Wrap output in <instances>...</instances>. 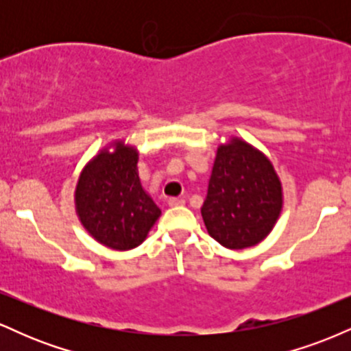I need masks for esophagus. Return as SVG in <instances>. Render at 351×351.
<instances>
[{
	"label": "esophagus",
	"mask_w": 351,
	"mask_h": 351,
	"mask_svg": "<svg viewBox=\"0 0 351 351\" xmlns=\"http://www.w3.org/2000/svg\"><path fill=\"white\" fill-rule=\"evenodd\" d=\"M184 199L181 198H170L168 199V206H183Z\"/></svg>",
	"instance_id": "esophagus-1"
}]
</instances>
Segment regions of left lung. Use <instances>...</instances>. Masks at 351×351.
I'll return each mask as SVG.
<instances>
[{"label":"left lung","mask_w":351,"mask_h":351,"mask_svg":"<svg viewBox=\"0 0 351 351\" xmlns=\"http://www.w3.org/2000/svg\"><path fill=\"white\" fill-rule=\"evenodd\" d=\"M282 209L280 180L264 153L241 138L217 148L201 215L209 236L228 249L259 244Z\"/></svg>","instance_id":"left-lung-1"}]
</instances>
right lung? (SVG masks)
<instances>
[{
	"instance_id": "obj_1",
	"label": "right lung",
	"mask_w": 351,
	"mask_h": 351,
	"mask_svg": "<svg viewBox=\"0 0 351 351\" xmlns=\"http://www.w3.org/2000/svg\"><path fill=\"white\" fill-rule=\"evenodd\" d=\"M138 153L119 143L100 152L80 173L75 211L88 234L115 251L140 245L162 211L138 178Z\"/></svg>"
}]
</instances>
